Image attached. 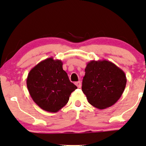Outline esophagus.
Listing matches in <instances>:
<instances>
[{"label":"esophagus","instance_id":"esophagus-1","mask_svg":"<svg viewBox=\"0 0 146 146\" xmlns=\"http://www.w3.org/2000/svg\"><path fill=\"white\" fill-rule=\"evenodd\" d=\"M75 84L77 86H78V88H80L81 86H82V84H81L80 81H78V82H75Z\"/></svg>","mask_w":146,"mask_h":146}]
</instances>
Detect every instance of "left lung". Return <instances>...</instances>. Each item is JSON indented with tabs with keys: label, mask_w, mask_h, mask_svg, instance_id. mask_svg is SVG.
<instances>
[{
	"label": "left lung",
	"mask_w": 146,
	"mask_h": 146,
	"mask_svg": "<svg viewBox=\"0 0 146 146\" xmlns=\"http://www.w3.org/2000/svg\"><path fill=\"white\" fill-rule=\"evenodd\" d=\"M126 84L125 73L113 62L91 60L85 68L82 90L90 104L103 110L118 101Z\"/></svg>",
	"instance_id": "8db88e82"
}]
</instances>
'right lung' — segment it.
<instances>
[{
	"instance_id": "1",
	"label": "right lung",
	"mask_w": 146,
	"mask_h": 146,
	"mask_svg": "<svg viewBox=\"0 0 146 146\" xmlns=\"http://www.w3.org/2000/svg\"><path fill=\"white\" fill-rule=\"evenodd\" d=\"M26 84L35 103L42 110L54 113L68 103L71 92L78 88L63 70L62 61L52 57L42 60L30 71Z\"/></svg>"
}]
</instances>
